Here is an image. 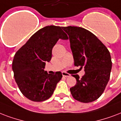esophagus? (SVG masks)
<instances>
[{
	"mask_svg": "<svg viewBox=\"0 0 121 121\" xmlns=\"http://www.w3.org/2000/svg\"><path fill=\"white\" fill-rule=\"evenodd\" d=\"M62 76H64V77H66V78L69 77V76H71L70 74H69L67 73H65V72H62Z\"/></svg>",
	"mask_w": 121,
	"mask_h": 121,
	"instance_id": "esophagus-1",
	"label": "esophagus"
}]
</instances>
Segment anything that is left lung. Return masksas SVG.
Returning a JSON list of instances; mask_svg holds the SVG:
<instances>
[{
	"label": "left lung",
	"mask_w": 121,
	"mask_h": 121,
	"mask_svg": "<svg viewBox=\"0 0 121 121\" xmlns=\"http://www.w3.org/2000/svg\"><path fill=\"white\" fill-rule=\"evenodd\" d=\"M69 35L74 65L85 68L81 78L73 75L77 83L70 88L76 100L89 103L98 99L104 91L112 69L110 52L94 34L77 26L62 28Z\"/></svg>",
	"instance_id": "left-lung-1"
}]
</instances>
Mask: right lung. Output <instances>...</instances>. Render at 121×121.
I'll use <instances>...</instances> for the list:
<instances>
[{
  "label": "right lung",
  "instance_id": "right-lung-1",
  "mask_svg": "<svg viewBox=\"0 0 121 121\" xmlns=\"http://www.w3.org/2000/svg\"><path fill=\"white\" fill-rule=\"evenodd\" d=\"M59 39H68L62 27H44L33 35L14 57L15 81L22 95L33 102L49 99L62 77L60 71L50 74L44 71L45 63L52 58V48Z\"/></svg>",
  "mask_w": 121,
  "mask_h": 121
}]
</instances>
